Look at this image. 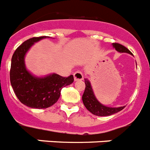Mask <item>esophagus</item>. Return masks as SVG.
Returning a JSON list of instances; mask_svg holds the SVG:
<instances>
[{"label": "esophagus", "mask_w": 150, "mask_h": 150, "mask_svg": "<svg viewBox=\"0 0 150 150\" xmlns=\"http://www.w3.org/2000/svg\"><path fill=\"white\" fill-rule=\"evenodd\" d=\"M74 81H77V80H83V73L80 70H77L74 74Z\"/></svg>", "instance_id": "obj_1"}]
</instances>
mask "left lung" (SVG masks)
Returning <instances> with one entry per match:
<instances>
[{"label":"left lung","mask_w":150,"mask_h":150,"mask_svg":"<svg viewBox=\"0 0 150 150\" xmlns=\"http://www.w3.org/2000/svg\"><path fill=\"white\" fill-rule=\"evenodd\" d=\"M112 46L117 52L120 53H128L130 54H132V53L122 45L118 44V43H112ZM85 91L83 95L82 99L86 109L92 114L97 116H109L125 108V106L113 108V107H108V106L102 105L101 102H98L95 96L90 81L88 79H85Z\"/></svg>","instance_id":"left-lung-1"}]
</instances>
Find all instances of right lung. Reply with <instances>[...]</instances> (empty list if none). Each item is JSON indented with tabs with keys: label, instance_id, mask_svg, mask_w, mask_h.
Here are the masks:
<instances>
[{
	"label": "right lung",
	"instance_id": "obj_1",
	"mask_svg": "<svg viewBox=\"0 0 150 150\" xmlns=\"http://www.w3.org/2000/svg\"><path fill=\"white\" fill-rule=\"evenodd\" d=\"M48 36L29 38L18 47L13 54L10 72L11 83L18 99L33 108H46L57 102L63 87L74 82V76L63 77L57 74L45 76L33 75L26 69L25 56L35 42Z\"/></svg>",
	"mask_w": 150,
	"mask_h": 150
}]
</instances>
